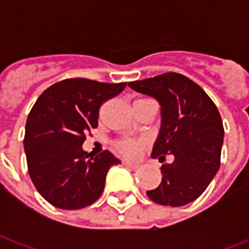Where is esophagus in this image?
Segmentation results:
<instances>
[{
  "label": "esophagus",
  "instance_id": "esophagus-1",
  "mask_svg": "<svg viewBox=\"0 0 249 249\" xmlns=\"http://www.w3.org/2000/svg\"><path fill=\"white\" fill-rule=\"evenodd\" d=\"M124 165L126 168L132 169V171H136V169H139V165H137V164H132V162H129V161H124Z\"/></svg>",
  "mask_w": 249,
  "mask_h": 249
}]
</instances>
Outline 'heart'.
<instances>
[{"label": "heart", "instance_id": "1", "mask_svg": "<svg viewBox=\"0 0 249 249\" xmlns=\"http://www.w3.org/2000/svg\"><path fill=\"white\" fill-rule=\"evenodd\" d=\"M145 141L140 139H124L116 142V149L126 157H135L140 152L141 146H144Z\"/></svg>", "mask_w": 249, "mask_h": 249}]
</instances>
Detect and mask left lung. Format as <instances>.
Returning <instances> with one entry per match:
<instances>
[{"mask_svg": "<svg viewBox=\"0 0 249 249\" xmlns=\"http://www.w3.org/2000/svg\"><path fill=\"white\" fill-rule=\"evenodd\" d=\"M161 105V128L152 157L172 155L161 183L146 195L161 205L181 207L201 195L220 168L224 128L214 103L196 82L175 71L128 84Z\"/></svg>", "mask_w": 249, "mask_h": 249, "instance_id": "obj_1", "label": "left lung"}]
</instances>
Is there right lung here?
Wrapping results in <instances>:
<instances>
[{"label": "right lung", "mask_w": 249, "mask_h": 249, "mask_svg": "<svg viewBox=\"0 0 249 249\" xmlns=\"http://www.w3.org/2000/svg\"><path fill=\"white\" fill-rule=\"evenodd\" d=\"M125 87L126 82L66 78L36 101L26 120L24 148L30 178L49 204L80 209L101 196L109 168L120 160L109 151L92 156L81 145L88 132L97 128L100 107Z\"/></svg>", "instance_id": "obj_1"}]
</instances>
